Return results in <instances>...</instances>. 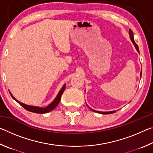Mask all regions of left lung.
Wrapping results in <instances>:
<instances>
[{
    "label": "left lung",
    "mask_w": 153,
    "mask_h": 153,
    "mask_svg": "<svg viewBox=\"0 0 153 153\" xmlns=\"http://www.w3.org/2000/svg\"><path fill=\"white\" fill-rule=\"evenodd\" d=\"M134 33H133V32L131 31V30L129 29V38H130V40H131V42H132V43L134 44V46H135V48L136 49V51L138 52L139 53V48L138 45H136V43L135 42V41H134ZM140 77L142 76V71L140 72ZM90 108V110H92V111H94V112H96V113H100V114H111V113H114L116 112V111H107V112H102V111H95L94 109H92V108H90V107H88Z\"/></svg>",
    "instance_id": "1"
}]
</instances>
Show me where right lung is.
<instances>
[{"label": "right lung", "instance_id": "right-lung-1", "mask_svg": "<svg viewBox=\"0 0 153 153\" xmlns=\"http://www.w3.org/2000/svg\"><path fill=\"white\" fill-rule=\"evenodd\" d=\"M65 86H66V84H65L63 85V86L62 87V88L60 90V91H59V92L58 93V94L56 97V98H55V100H54L51 103V104H49L48 106H46V107H36V106H32V105H28L26 104H24V103L20 102V101H19V100H17L16 98H15L13 96L11 92H9V93L12 97V98H13L15 100H16V101L19 103L20 105H22V107H24L25 109H26L27 111H30V112L36 113H46L50 112V111H51L52 110H53L54 108H55L56 106L58 105L59 102H60L61 96H62V94H63L65 88Z\"/></svg>", "mask_w": 153, "mask_h": 153}]
</instances>
